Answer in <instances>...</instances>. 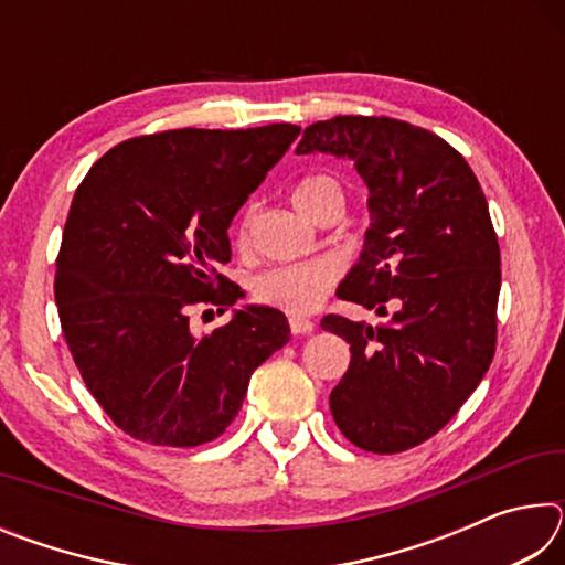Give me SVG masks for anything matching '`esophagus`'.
Masks as SVG:
<instances>
[{
  "label": "esophagus",
  "instance_id": "34e87169",
  "mask_svg": "<svg viewBox=\"0 0 565 565\" xmlns=\"http://www.w3.org/2000/svg\"><path fill=\"white\" fill-rule=\"evenodd\" d=\"M289 327L294 337H306V333L313 331V321L311 319H303V317H291L289 319Z\"/></svg>",
  "mask_w": 565,
  "mask_h": 565
}]
</instances>
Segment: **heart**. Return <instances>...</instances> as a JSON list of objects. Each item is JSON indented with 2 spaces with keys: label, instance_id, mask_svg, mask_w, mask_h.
Wrapping results in <instances>:
<instances>
[{
  "label": "heart",
  "instance_id": "1",
  "mask_svg": "<svg viewBox=\"0 0 565 565\" xmlns=\"http://www.w3.org/2000/svg\"><path fill=\"white\" fill-rule=\"evenodd\" d=\"M291 199L294 206L317 224L327 216H341L343 206H347V194H343L341 181L329 174H311L301 179ZM248 226H252V214H246L242 226H238V246L248 242ZM341 266L337 259L271 266V269L256 274L252 279V296L264 306H274V309L309 313L323 303V299L337 286Z\"/></svg>",
  "mask_w": 565,
  "mask_h": 565
}]
</instances>
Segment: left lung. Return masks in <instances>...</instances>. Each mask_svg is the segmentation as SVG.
Wrapping results in <instances>:
<instances>
[{
  "label": "left lung",
  "mask_w": 565,
  "mask_h": 565,
  "mask_svg": "<svg viewBox=\"0 0 565 565\" xmlns=\"http://www.w3.org/2000/svg\"><path fill=\"white\" fill-rule=\"evenodd\" d=\"M349 157L369 186L366 242L339 299L394 311L386 327L329 313L351 347L331 414L353 446L398 454L441 431L495 351L501 252L471 167L434 131L391 117H333L296 154Z\"/></svg>",
  "instance_id": "left-lung-1"
}]
</instances>
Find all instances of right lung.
<instances>
[{"mask_svg":"<svg viewBox=\"0 0 565 565\" xmlns=\"http://www.w3.org/2000/svg\"><path fill=\"white\" fill-rule=\"evenodd\" d=\"M294 124L169 129L109 149L76 189L56 256L54 299L89 394L124 434L202 446L226 431L254 369L289 341V321L246 306L206 337L199 303L234 306L226 228L291 141Z\"/></svg>","mask_w":565,"mask_h":565,"instance_id":"right-lung-1","label":"right lung"}]
</instances>
